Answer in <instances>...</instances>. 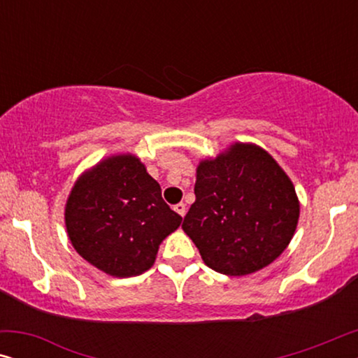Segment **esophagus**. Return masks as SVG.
I'll use <instances>...</instances> for the list:
<instances>
[{
    "label": "esophagus",
    "instance_id": "1",
    "mask_svg": "<svg viewBox=\"0 0 358 358\" xmlns=\"http://www.w3.org/2000/svg\"><path fill=\"white\" fill-rule=\"evenodd\" d=\"M174 210L180 215V217H184V215H185V210H187V208H185V203L180 202V203H178V205H174Z\"/></svg>",
    "mask_w": 358,
    "mask_h": 358
}]
</instances>
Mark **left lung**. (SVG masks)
I'll list each match as a JSON object with an SVG mask.
<instances>
[{
  "label": "left lung",
  "mask_w": 358,
  "mask_h": 358,
  "mask_svg": "<svg viewBox=\"0 0 358 358\" xmlns=\"http://www.w3.org/2000/svg\"><path fill=\"white\" fill-rule=\"evenodd\" d=\"M194 192L182 229L215 272L241 277L261 271L295 234V187L261 146L238 141L200 161Z\"/></svg>",
  "instance_id": "left-lung-1"
}]
</instances>
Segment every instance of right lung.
<instances>
[{
	"label": "right lung",
	"instance_id": "1",
	"mask_svg": "<svg viewBox=\"0 0 358 358\" xmlns=\"http://www.w3.org/2000/svg\"><path fill=\"white\" fill-rule=\"evenodd\" d=\"M182 217L135 155H114L83 173L65 207L68 238L80 256L112 277H135L155 264L159 244Z\"/></svg>",
	"mask_w": 358,
	"mask_h": 358
}]
</instances>
